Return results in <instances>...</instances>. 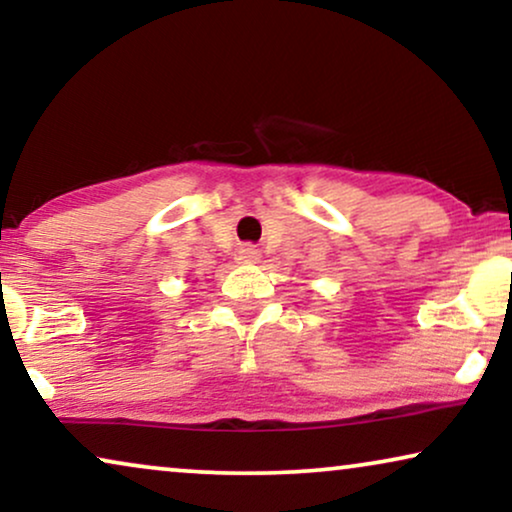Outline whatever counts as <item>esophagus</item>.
Listing matches in <instances>:
<instances>
[{"label": "esophagus", "mask_w": 512, "mask_h": 512, "mask_svg": "<svg viewBox=\"0 0 512 512\" xmlns=\"http://www.w3.org/2000/svg\"><path fill=\"white\" fill-rule=\"evenodd\" d=\"M258 258H261V251H258L254 244H244V247L237 251V261L242 263H256Z\"/></svg>", "instance_id": "esophagus-1"}]
</instances>
